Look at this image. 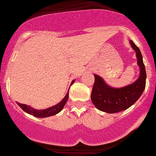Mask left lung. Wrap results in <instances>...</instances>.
I'll use <instances>...</instances> for the list:
<instances>
[{"label":"left lung","instance_id":"obj_1","mask_svg":"<svg viewBox=\"0 0 156 156\" xmlns=\"http://www.w3.org/2000/svg\"><path fill=\"white\" fill-rule=\"evenodd\" d=\"M130 44L136 53L138 65L140 68V76L132 85L122 88H113L107 85L101 77L94 75L91 98L94 106L100 111L107 113L124 111L139 99L145 89L146 72L142 55L132 41H130Z\"/></svg>","mask_w":156,"mask_h":156}]
</instances>
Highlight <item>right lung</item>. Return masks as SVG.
<instances>
[{"label":"right lung","mask_w":156,"mask_h":156,"mask_svg":"<svg viewBox=\"0 0 156 156\" xmlns=\"http://www.w3.org/2000/svg\"><path fill=\"white\" fill-rule=\"evenodd\" d=\"M75 82V81H72L71 85H72L73 83ZM68 93H69V90H68V93L66 94L65 98L62 100V101L57 104L56 105H54L52 107L44 109V110H36V109L30 107V106H27V105L25 104H21V103L17 102V105H18L21 108L24 110L25 112L28 113V114L32 115L35 116V117L37 118H46L49 117V116L55 115L58 114V112H60L63 109L64 106L66 104L67 101L68 99Z\"/></svg>","instance_id":"1"}]
</instances>
